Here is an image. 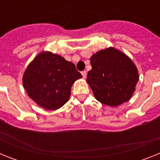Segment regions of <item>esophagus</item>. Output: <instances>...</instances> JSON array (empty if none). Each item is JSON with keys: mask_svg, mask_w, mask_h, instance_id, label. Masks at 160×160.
Returning a JSON list of instances; mask_svg holds the SVG:
<instances>
[{"mask_svg": "<svg viewBox=\"0 0 160 160\" xmlns=\"http://www.w3.org/2000/svg\"><path fill=\"white\" fill-rule=\"evenodd\" d=\"M87 71H86V70H84V71H82V77H83V78H87Z\"/></svg>", "mask_w": 160, "mask_h": 160, "instance_id": "esophagus-1", "label": "esophagus"}]
</instances>
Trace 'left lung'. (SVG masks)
I'll use <instances>...</instances> for the list:
<instances>
[{
    "instance_id": "left-lung-1",
    "label": "left lung",
    "mask_w": 160,
    "mask_h": 160,
    "mask_svg": "<svg viewBox=\"0 0 160 160\" xmlns=\"http://www.w3.org/2000/svg\"><path fill=\"white\" fill-rule=\"evenodd\" d=\"M90 59L87 82L96 99L111 107L129 101L139 78L133 61L114 47L101 49Z\"/></svg>"
}]
</instances>
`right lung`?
I'll list each match as a JSON object with an SVG mask.
<instances>
[{
	"instance_id": "obj_1",
	"label": "right lung",
	"mask_w": 160,
	"mask_h": 160,
	"mask_svg": "<svg viewBox=\"0 0 160 160\" xmlns=\"http://www.w3.org/2000/svg\"><path fill=\"white\" fill-rule=\"evenodd\" d=\"M81 78L73 62L59 54L42 51L28 65L22 83L28 96L39 107L55 111L69 101L72 86Z\"/></svg>"
}]
</instances>
